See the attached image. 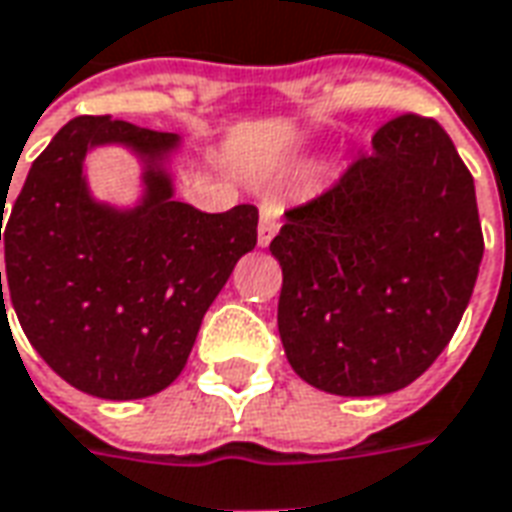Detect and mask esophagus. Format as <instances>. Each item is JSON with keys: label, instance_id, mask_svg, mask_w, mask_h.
Here are the masks:
<instances>
[{"label": "esophagus", "instance_id": "obj_1", "mask_svg": "<svg viewBox=\"0 0 512 512\" xmlns=\"http://www.w3.org/2000/svg\"><path fill=\"white\" fill-rule=\"evenodd\" d=\"M281 217H284V204L281 201H275V198H267L259 209V245L267 248L273 237L278 234V228H281Z\"/></svg>", "mask_w": 512, "mask_h": 512}]
</instances>
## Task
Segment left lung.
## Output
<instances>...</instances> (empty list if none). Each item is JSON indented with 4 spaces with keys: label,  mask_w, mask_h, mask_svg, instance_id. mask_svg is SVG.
<instances>
[{
    "label": "left lung",
    "mask_w": 512,
    "mask_h": 512,
    "mask_svg": "<svg viewBox=\"0 0 512 512\" xmlns=\"http://www.w3.org/2000/svg\"><path fill=\"white\" fill-rule=\"evenodd\" d=\"M474 179L441 123L397 115L336 184L286 209L270 242L278 333L314 389H405L447 347L482 262Z\"/></svg>",
    "instance_id": "1"
}]
</instances>
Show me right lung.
Here are the masks:
<instances>
[{"instance_id": "obj_1", "label": "right lung", "mask_w": 512, "mask_h": 512, "mask_svg": "<svg viewBox=\"0 0 512 512\" xmlns=\"http://www.w3.org/2000/svg\"><path fill=\"white\" fill-rule=\"evenodd\" d=\"M104 142L147 159V198L129 213L96 205L81 176L87 148ZM176 143L112 115L74 118L32 162L7 217L5 270L21 331L65 383L101 400L168 389L206 308L256 248V206L206 215L173 201L162 162Z\"/></svg>"}]
</instances>
